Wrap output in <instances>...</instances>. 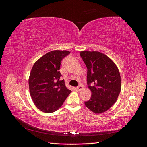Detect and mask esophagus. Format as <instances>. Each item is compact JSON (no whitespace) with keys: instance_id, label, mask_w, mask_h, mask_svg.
Listing matches in <instances>:
<instances>
[{"instance_id":"esophagus-1","label":"esophagus","mask_w":147,"mask_h":147,"mask_svg":"<svg viewBox=\"0 0 147 147\" xmlns=\"http://www.w3.org/2000/svg\"><path fill=\"white\" fill-rule=\"evenodd\" d=\"M83 90V86L82 85H80L77 88V91H80Z\"/></svg>"}]
</instances>
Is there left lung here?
<instances>
[{
    "label": "left lung",
    "instance_id": "8db88e82",
    "mask_svg": "<svg viewBox=\"0 0 147 147\" xmlns=\"http://www.w3.org/2000/svg\"><path fill=\"white\" fill-rule=\"evenodd\" d=\"M80 54L87 67V83L91 92V99L84 105L94 113H104L116 102L121 91L119 70L109 57L100 52L82 51Z\"/></svg>",
    "mask_w": 147,
    "mask_h": 147
}]
</instances>
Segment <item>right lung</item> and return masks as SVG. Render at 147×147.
I'll return each mask as SVG.
<instances>
[{
    "label": "right lung",
    "mask_w": 147,
    "mask_h": 147,
    "mask_svg": "<svg viewBox=\"0 0 147 147\" xmlns=\"http://www.w3.org/2000/svg\"><path fill=\"white\" fill-rule=\"evenodd\" d=\"M70 53L54 50L46 53L34 63L29 77L30 95L35 105L45 113L56 112L63 105L71 90L61 80V63Z\"/></svg>",
    "instance_id": "obj_1"
}]
</instances>
